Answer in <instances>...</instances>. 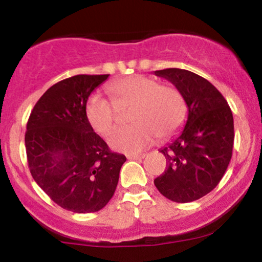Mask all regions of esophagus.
Instances as JSON below:
<instances>
[{
  "label": "esophagus",
  "mask_w": 262,
  "mask_h": 262,
  "mask_svg": "<svg viewBox=\"0 0 262 262\" xmlns=\"http://www.w3.org/2000/svg\"><path fill=\"white\" fill-rule=\"evenodd\" d=\"M127 158L129 160H141V159L145 158V154H132V155H128Z\"/></svg>",
  "instance_id": "obj_1"
}]
</instances>
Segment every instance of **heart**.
<instances>
[{
	"mask_svg": "<svg viewBox=\"0 0 262 262\" xmlns=\"http://www.w3.org/2000/svg\"><path fill=\"white\" fill-rule=\"evenodd\" d=\"M112 102L93 95L86 102V118L98 134H107L117 121V110L130 107L128 122L108 135L111 148L139 152L154 143L156 135L167 139L182 127L186 102L175 86L159 85L152 77L132 75L107 86Z\"/></svg>",
	"mask_w": 262,
	"mask_h": 262,
	"instance_id": "heart-1",
	"label": "heart"
}]
</instances>
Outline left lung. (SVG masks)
<instances>
[{
    "instance_id": "8db88e82",
    "label": "left lung",
    "mask_w": 262,
    "mask_h": 262,
    "mask_svg": "<svg viewBox=\"0 0 262 262\" xmlns=\"http://www.w3.org/2000/svg\"><path fill=\"white\" fill-rule=\"evenodd\" d=\"M155 75L182 93L188 114L181 134L160 150L166 170L154 183L173 202H192L215 188L227 171L234 145L233 113L223 95L200 75L175 68Z\"/></svg>"
}]
</instances>
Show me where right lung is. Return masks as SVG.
<instances>
[{
  "instance_id": "obj_1",
  "label": "right lung",
  "mask_w": 262,
  "mask_h": 262,
  "mask_svg": "<svg viewBox=\"0 0 262 262\" xmlns=\"http://www.w3.org/2000/svg\"><path fill=\"white\" fill-rule=\"evenodd\" d=\"M110 75H76L53 85L33 108L26 132L34 181L61 208L92 213L113 197L127 158L112 152L86 118V102Z\"/></svg>"
}]
</instances>
